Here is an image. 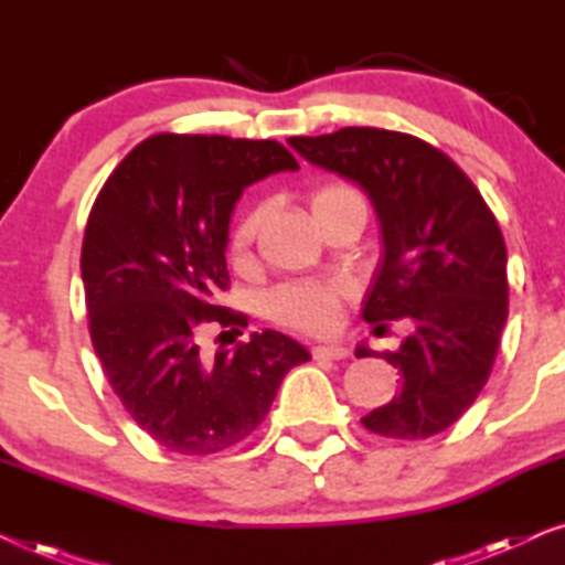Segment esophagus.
Segmentation results:
<instances>
[{
  "label": "esophagus",
  "instance_id": "34e87169",
  "mask_svg": "<svg viewBox=\"0 0 565 565\" xmlns=\"http://www.w3.org/2000/svg\"><path fill=\"white\" fill-rule=\"evenodd\" d=\"M311 354H313V360H344L347 354H350V350L342 344H319V347H313Z\"/></svg>",
  "mask_w": 565,
  "mask_h": 565
}]
</instances>
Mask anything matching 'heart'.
<instances>
[{
  "label": "heart",
  "instance_id": "1",
  "mask_svg": "<svg viewBox=\"0 0 565 565\" xmlns=\"http://www.w3.org/2000/svg\"><path fill=\"white\" fill-rule=\"evenodd\" d=\"M311 203V211L316 218H323V215L337 211V207L350 205V203H365L360 195L358 188L347 182H327L321 188H316L308 198ZM269 215L267 205H252L242 218L236 221L234 231H231V252L236 254L238 259L249 257L254 244L265 228ZM347 298V288L342 282L334 280H298L288 282L282 288H277L267 300L269 316L277 323H285V327H292L298 331H306V334H329V331L337 329L339 313H342Z\"/></svg>",
  "mask_w": 565,
  "mask_h": 565
}]
</instances>
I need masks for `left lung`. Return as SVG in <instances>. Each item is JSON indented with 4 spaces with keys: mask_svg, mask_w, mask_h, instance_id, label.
<instances>
[{
    "mask_svg": "<svg viewBox=\"0 0 565 565\" xmlns=\"http://www.w3.org/2000/svg\"><path fill=\"white\" fill-rule=\"evenodd\" d=\"M300 157L354 180L373 200L385 259L362 319H408L412 334L383 358L401 385L362 416L391 439H427L468 412L489 381L509 313L507 244L470 177L422 138L383 128H342L288 141ZM358 358H375L360 347Z\"/></svg>",
    "mask_w": 565,
    "mask_h": 565,
    "instance_id": "left-lung-1",
    "label": "left lung"
}]
</instances>
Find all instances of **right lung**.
<instances>
[{"instance_id": "obj_1", "label": "right lung", "mask_w": 565, "mask_h": 565, "mask_svg": "<svg viewBox=\"0 0 565 565\" xmlns=\"http://www.w3.org/2000/svg\"><path fill=\"white\" fill-rule=\"evenodd\" d=\"M282 169L298 161L277 141L157 134L92 205L82 242L92 347L130 419L167 450L213 455L244 443L288 370L311 360L273 329L231 352L200 347L207 327H246L218 303L231 285L228 218L246 184Z\"/></svg>"}]
</instances>
